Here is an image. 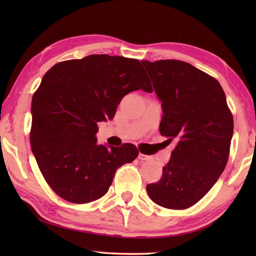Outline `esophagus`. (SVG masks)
Listing matches in <instances>:
<instances>
[{
  "instance_id": "esophagus-1",
  "label": "esophagus",
  "mask_w": 256,
  "mask_h": 256,
  "mask_svg": "<svg viewBox=\"0 0 256 256\" xmlns=\"http://www.w3.org/2000/svg\"><path fill=\"white\" fill-rule=\"evenodd\" d=\"M138 160H152V157L150 156H148V155H144V154H142V153H140L138 154Z\"/></svg>"
}]
</instances>
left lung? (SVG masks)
Returning <instances> with one entry per match:
<instances>
[{
  "label": "left lung",
  "instance_id": "left-lung-1",
  "mask_svg": "<svg viewBox=\"0 0 256 256\" xmlns=\"http://www.w3.org/2000/svg\"><path fill=\"white\" fill-rule=\"evenodd\" d=\"M162 102L160 132L176 148L160 182L146 190L155 204L186 209L209 192L224 170L233 118L214 77L180 60H142Z\"/></svg>",
  "mask_w": 256,
  "mask_h": 256
}]
</instances>
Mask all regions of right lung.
<instances>
[{
	"label": "right lung",
	"instance_id": "add662e5",
	"mask_svg": "<svg viewBox=\"0 0 256 256\" xmlns=\"http://www.w3.org/2000/svg\"><path fill=\"white\" fill-rule=\"evenodd\" d=\"M152 92L138 59L90 55L58 62L32 100L30 144L45 180L59 197L88 204L110 188L116 170L138 155L133 144H96L98 122L112 120L124 96Z\"/></svg>",
	"mask_w": 256,
	"mask_h": 256
}]
</instances>
